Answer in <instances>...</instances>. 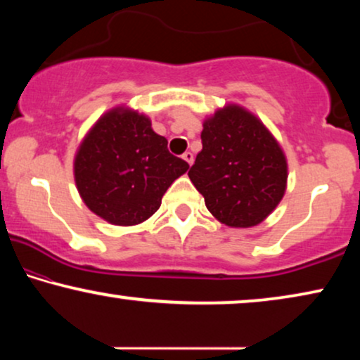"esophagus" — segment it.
<instances>
[{"mask_svg":"<svg viewBox=\"0 0 360 360\" xmlns=\"http://www.w3.org/2000/svg\"><path fill=\"white\" fill-rule=\"evenodd\" d=\"M184 160H185V162H186V164H188V165H191V164H193L195 157H193V154H191V152H190V150H186V152H185V154H184Z\"/></svg>","mask_w":360,"mask_h":360,"instance_id":"34e87169","label":"esophagus"}]
</instances>
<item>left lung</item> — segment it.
<instances>
[{
    "label": "left lung",
    "mask_w": 360,
    "mask_h": 360,
    "mask_svg": "<svg viewBox=\"0 0 360 360\" xmlns=\"http://www.w3.org/2000/svg\"><path fill=\"white\" fill-rule=\"evenodd\" d=\"M201 142L188 176L210 213L229 228L262 223L282 201L288 179L272 132L254 112L228 103L203 121Z\"/></svg>",
    "instance_id": "obj_1"
}]
</instances>
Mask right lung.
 <instances>
[{
    "mask_svg": "<svg viewBox=\"0 0 360 360\" xmlns=\"http://www.w3.org/2000/svg\"><path fill=\"white\" fill-rule=\"evenodd\" d=\"M190 165L167 149L150 117L126 105L90 127L73 159L78 193L88 210L115 226H136L160 208L162 196Z\"/></svg>",
    "mask_w": 360,
    "mask_h": 360,
    "instance_id": "obj_1",
    "label": "right lung"
}]
</instances>
